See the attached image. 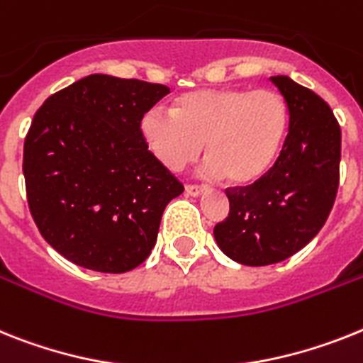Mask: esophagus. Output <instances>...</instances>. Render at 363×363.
<instances>
[{"mask_svg":"<svg viewBox=\"0 0 363 363\" xmlns=\"http://www.w3.org/2000/svg\"><path fill=\"white\" fill-rule=\"evenodd\" d=\"M184 191H186V196L199 197V196H203V191H205V188H203V186H196V184H188V186L184 188Z\"/></svg>","mask_w":363,"mask_h":363,"instance_id":"1","label":"esophagus"}]
</instances>
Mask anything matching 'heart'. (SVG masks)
<instances>
[{
	"mask_svg": "<svg viewBox=\"0 0 363 363\" xmlns=\"http://www.w3.org/2000/svg\"><path fill=\"white\" fill-rule=\"evenodd\" d=\"M288 130L284 97L271 88H206L184 94L173 108L151 106L140 135L158 162L179 172L205 151L201 173L245 186L275 164Z\"/></svg>",
	"mask_w": 363,
	"mask_h": 363,
	"instance_id": "obj_1",
	"label": "heart"
}]
</instances>
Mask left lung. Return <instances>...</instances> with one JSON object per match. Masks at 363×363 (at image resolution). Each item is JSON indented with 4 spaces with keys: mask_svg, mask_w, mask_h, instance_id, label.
I'll return each mask as SVG.
<instances>
[{
    "mask_svg": "<svg viewBox=\"0 0 363 363\" xmlns=\"http://www.w3.org/2000/svg\"><path fill=\"white\" fill-rule=\"evenodd\" d=\"M290 125L277 162L251 186L227 190L230 212L214 227L218 247L243 266H269L312 242L340 184L342 130L318 94L286 75L271 77Z\"/></svg>",
    "mask_w": 363,
    "mask_h": 363,
    "instance_id": "1",
    "label": "left lung"
}]
</instances>
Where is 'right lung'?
Returning a JSON list of instances; mask_svg holds the SVG:
<instances>
[{
	"label": "right lung",
	"mask_w": 363,
	"mask_h": 363,
	"mask_svg": "<svg viewBox=\"0 0 363 363\" xmlns=\"http://www.w3.org/2000/svg\"><path fill=\"white\" fill-rule=\"evenodd\" d=\"M169 88L92 73L44 101L23 145L27 201L57 252L101 273L135 269L182 184L151 155L140 120Z\"/></svg>",
	"instance_id": "right-lung-1"
}]
</instances>
